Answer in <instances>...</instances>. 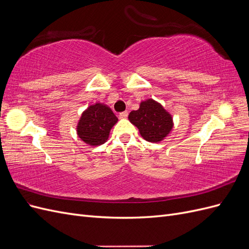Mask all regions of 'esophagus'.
Instances as JSON below:
<instances>
[{
	"label": "esophagus",
	"mask_w": 249,
	"mask_h": 249,
	"mask_svg": "<svg viewBox=\"0 0 249 249\" xmlns=\"http://www.w3.org/2000/svg\"><path fill=\"white\" fill-rule=\"evenodd\" d=\"M127 115H129V113H127V111L120 112V113H119V118H126Z\"/></svg>",
	"instance_id": "obj_1"
}]
</instances>
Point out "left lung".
Returning a JSON list of instances; mask_svg holds the SVG:
<instances>
[{
	"instance_id": "8db88e82",
	"label": "left lung",
	"mask_w": 249,
	"mask_h": 249,
	"mask_svg": "<svg viewBox=\"0 0 249 249\" xmlns=\"http://www.w3.org/2000/svg\"><path fill=\"white\" fill-rule=\"evenodd\" d=\"M130 122L138 127L141 136L149 142L161 141L172 129V118L160 104L147 100L129 114Z\"/></svg>"
}]
</instances>
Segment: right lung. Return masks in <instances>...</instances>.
I'll list each match as a JSON object with an SVG mask.
<instances>
[{
  "instance_id": "add662e5",
  "label": "right lung",
  "mask_w": 249,
  "mask_h": 249,
  "mask_svg": "<svg viewBox=\"0 0 249 249\" xmlns=\"http://www.w3.org/2000/svg\"><path fill=\"white\" fill-rule=\"evenodd\" d=\"M116 123L117 117L110 108L95 104L82 114L77 127L78 135L87 144L101 145L107 141L111 127Z\"/></svg>"
}]
</instances>
